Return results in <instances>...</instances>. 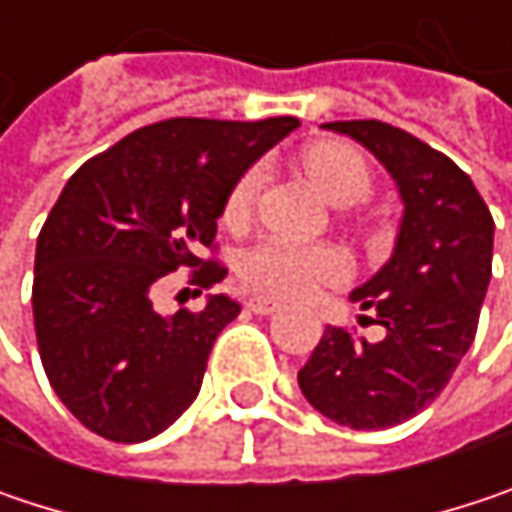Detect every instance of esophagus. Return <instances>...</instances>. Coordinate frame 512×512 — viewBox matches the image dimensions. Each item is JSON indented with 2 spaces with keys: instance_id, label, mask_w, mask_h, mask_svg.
Masks as SVG:
<instances>
[{
  "instance_id": "esophagus-1",
  "label": "esophagus",
  "mask_w": 512,
  "mask_h": 512,
  "mask_svg": "<svg viewBox=\"0 0 512 512\" xmlns=\"http://www.w3.org/2000/svg\"><path fill=\"white\" fill-rule=\"evenodd\" d=\"M247 309L253 311V314H274V311L282 309V303H276L271 297L259 294V297H250V300H247Z\"/></svg>"
}]
</instances>
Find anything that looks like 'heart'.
<instances>
[{
    "mask_svg": "<svg viewBox=\"0 0 512 512\" xmlns=\"http://www.w3.org/2000/svg\"><path fill=\"white\" fill-rule=\"evenodd\" d=\"M306 168L314 186L332 203H355L370 192V168L364 157L347 145L311 148ZM262 180L265 171L259 165L238 177L224 203L227 224H244L250 218ZM238 274L256 291L276 297H306L317 285L344 279L349 274V259L332 244H300L294 238L271 236L241 256Z\"/></svg>",
    "mask_w": 512,
    "mask_h": 512,
    "instance_id": "heart-1",
    "label": "heart"
}]
</instances>
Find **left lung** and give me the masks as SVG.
I'll list each match as a JSON object with an SVG mask.
<instances>
[{
	"label": "left lung",
	"instance_id": "8db88e82",
	"mask_svg": "<svg viewBox=\"0 0 512 512\" xmlns=\"http://www.w3.org/2000/svg\"><path fill=\"white\" fill-rule=\"evenodd\" d=\"M361 142L405 203L393 256L349 300L376 311L379 344L326 326L297 373L311 405L358 431L411 420L449 384L475 341L493 276V215L466 171L408 130L376 119L329 122Z\"/></svg>",
	"mask_w": 512,
	"mask_h": 512
}]
</instances>
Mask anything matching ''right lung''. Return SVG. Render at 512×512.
Returning a JSON list of instances; mask_svg holds the SVG:
<instances>
[{"label": "right lung", "instance_id": "obj_1", "mask_svg": "<svg viewBox=\"0 0 512 512\" xmlns=\"http://www.w3.org/2000/svg\"><path fill=\"white\" fill-rule=\"evenodd\" d=\"M300 122L165 119L81 165L52 206L34 256L40 361L72 417L113 443L157 437L198 396L236 300L163 317L151 291L177 268L212 288L218 218L238 177Z\"/></svg>", "mask_w": 512, "mask_h": 512}]
</instances>
